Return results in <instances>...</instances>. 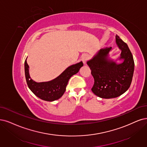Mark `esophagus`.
<instances>
[{
	"label": "esophagus",
	"mask_w": 147,
	"mask_h": 147,
	"mask_svg": "<svg viewBox=\"0 0 147 147\" xmlns=\"http://www.w3.org/2000/svg\"><path fill=\"white\" fill-rule=\"evenodd\" d=\"M87 59H88V55H87V54H83L82 56V61L84 63H86V61H87Z\"/></svg>",
	"instance_id": "obj_1"
}]
</instances>
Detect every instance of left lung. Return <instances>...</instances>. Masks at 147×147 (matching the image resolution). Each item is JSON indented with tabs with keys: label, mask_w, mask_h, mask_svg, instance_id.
<instances>
[{
	"label": "left lung",
	"mask_w": 147,
	"mask_h": 147,
	"mask_svg": "<svg viewBox=\"0 0 147 147\" xmlns=\"http://www.w3.org/2000/svg\"><path fill=\"white\" fill-rule=\"evenodd\" d=\"M116 42L121 50L119 59H123V62L117 63L109 58L112 47L100 49L87 61L94 79L91 90L101 98H115L122 95L129 88L132 81L134 69L132 54L127 43L117 35Z\"/></svg>",
	"instance_id": "left-lung-1"
}]
</instances>
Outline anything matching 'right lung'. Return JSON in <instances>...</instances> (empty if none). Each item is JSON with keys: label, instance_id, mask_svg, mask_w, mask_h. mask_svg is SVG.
Listing matches in <instances>:
<instances>
[{"label": "right lung", "instance_id": "right-lung-1", "mask_svg": "<svg viewBox=\"0 0 147 147\" xmlns=\"http://www.w3.org/2000/svg\"><path fill=\"white\" fill-rule=\"evenodd\" d=\"M82 62L68 67L58 77L48 82H36L31 79L29 74V66L25 61V74L28 88L37 97L46 101L51 102L59 99L66 90L70 78L79 72L83 66Z\"/></svg>", "mask_w": 147, "mask_h": 147}]
</instances>
